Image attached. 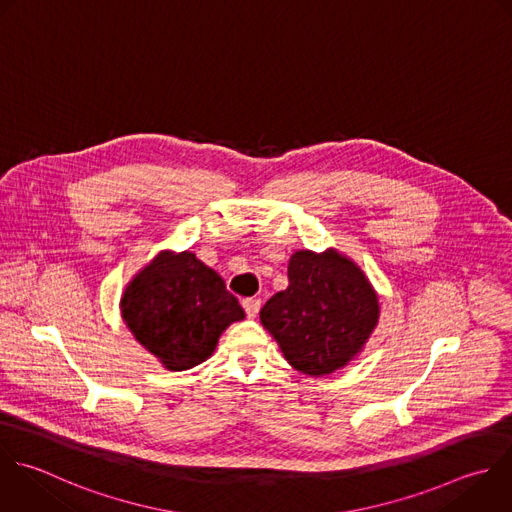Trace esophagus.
<instances>
[{
    "label": "esophagus",
    "mask_w": 512,
    "mask_h": 512,
    "mask_svg": "<svg viewBox=\"0 0 512 512\" xmlns=\"http://www.w3.org/2000/svg\"><path fill=\"white\" fill-rule=\"evenodd\" d=\"M242 306H244L248 318H256L258 312H260V300H258V298H246V300L242 302Z\"/></svg>",
    "instance_id": "obj_1"
}]
</instances>
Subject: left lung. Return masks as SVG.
Segmentation results:
<instances>
[{
    "label": "left lung",
    "mask_w": 512,
    "mask_h": 512,
    "mask_svg": "<svg viewBox=\"0 0 512 512\" xmlns=\"http://www.w3.org/2000/svg\"><path fill=\"white\" fill-rule=\"evenodd\" d=\"M378 294L360 266L334 248L296 250L288 288L260 310L262 326L292 368L326 376L352 362L378 326Z\"/></svg>",
    "instance_id": "8db88e82"
}]
</instances>
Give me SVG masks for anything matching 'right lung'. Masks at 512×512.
<instances>
[{
  "mask_svg": "<svg viewBox=\"0 0 512 512\" xmlns=\"http://www.w3.org/2000/svg\"><path fill=\"white\" fill-rule=\"evenodd\" d=\"M124 324L172 372L208 360L232 324L244 320L236 296L196 254L162 250L124 288Z\"/></svg>",
  "mask_w": 512,
  "mask_h": 512,
  "instance_id": "1",
  "label": "right lung"
}]
</instances>
